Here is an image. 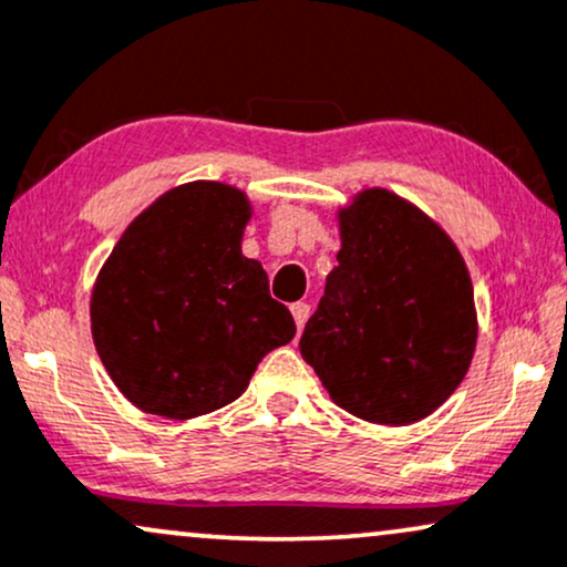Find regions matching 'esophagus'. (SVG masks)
I'll list each match as a JSON object with an SVG mask.
<instances>
[{
  "label": "esophagus",
  "mask_w": 567,
  "mask_h": 567,
  "mask_svg": "<svg viewBox=\"0 0 567 567\" xmlns=\"http://www.w3.org/2000/svg\"><path fill=\"white\" fill-rule=\"evenodd\" d=\"M290 311H292V319H296L298 330H303L306 319H309V313H311V306L303 303V301H298V303L290 306Z\"/></svg>",
  "instance_id": "34e87169"
}]
</instances>
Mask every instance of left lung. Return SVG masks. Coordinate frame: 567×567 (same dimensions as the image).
<instances>
[{
    "label": "left lung",
    "instance_id": "1",
    "mask_svg": "<svg viewBox=\"0 0 567 567\" xmlns=\"http://www.w3.org/2000/svg\"><path fill=\"white\" fill-rule=\"evenodd\" d=\"M340 240L301 357L330 399L361 420L427 417L475 351L467 266L441 227L388 189H367L340 214Z\"/></svg>",
    "mask_w": 567,
    "mask_h": 567
}]
</instances>
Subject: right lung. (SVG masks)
<instances>
[{
  "mask_svg": "<svg viewBox=\"0 0 567 567\" xmlns=\"http://www.w3.org/2000/svg\"><path fill=\"white\" fill-rule=\"evenodd\" d=\"M240 189L195 182L136 216L92 292V336L134 406L187 420L248 388L258 361L296 336L261 264L240 250Z\"/></svg>",
  "mask_w": 567,
  "mask_h": 567,
  "instance_id": "right-lung-1",
  "label": "right lung"
}]
</instances>
